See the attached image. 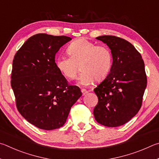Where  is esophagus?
<instances>
[{
	"instance_id": "34e87169",
	"label": "esophagus",
	"mask_w": 159,
	"mask_h": 159,
	"mask_svg": "<svg viewBox=\"0 0 159 159\" xmlns=\"http://www.w3.org/2000/svg\"><path fill=\"white\" fill-rule=\"evenodd\" d=\"M81 91H82V93L83 95H85V94H87L89 92V91L87 90H86L85 89H82Z\"/></svg>"
}]
</instances>
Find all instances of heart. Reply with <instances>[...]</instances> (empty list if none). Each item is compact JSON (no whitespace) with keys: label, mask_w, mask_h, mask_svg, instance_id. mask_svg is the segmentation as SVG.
<instances>
[{"label":"heart","mask_w":159,"mask_h":159,"mask_svg":"<svg viewBox=\"0 0 159 159\" xmlns=\"http://www.w3.org/2000/svg\"><path fill=\"white\" fill-rule=\"evenodd\" d=\"M67 53L69 56L57 58L56 66L68 80H74L81 68L82 72L79 77L81 84H91L95 80L102 81L112 68V54L109 47L97 45L85 38L72 42L67 48Z\"/></svg>","instance_id":"b5f03b06"}]
</instances>
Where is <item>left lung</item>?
<instances>
[{"instance_id":"left-lung-1","label":"left lung","mask_w":159,"mask_h":159,"mask_svg":"<svg viewBox=\"0 0 159 159\" xmlns=\"http://www.w3.org/2000/svg\"><path fill=\"white\" fill-rule=\"evenodd\" d=\"M110 47L112 66L106 78L94 89L98 101L93 109L96 121L116 127L130 121L140 110L147 87L144 61L135 47L114 35L96 38Z\"/></svg>"}]
</instances>
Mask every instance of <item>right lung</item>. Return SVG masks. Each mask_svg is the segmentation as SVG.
I'll list each match as a JSON object with an SVG mask.
<instances>
[{
    "label": "right lung",
    "mask_w": 159,
    "mask_h": 159,
    "mask_svg": "<svg viewBox=\"0 0 159 159\" xmlns=\"http://www.w3.org/2000/svg\"><path fill=\"white\" fill-rule=\"evenodd\" d=\"M70 40L65 35L38 33L28 39L14 57L10 82L16 108L40 129L62 127L82 96L80 89L70 85L56 66V54Z\"/></svg>",
    "instance_id": "obj_1"
}]
</instances>
